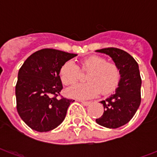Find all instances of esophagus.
<instances>
[{
	"label": "esophagus",
	"mask_w": 157,
	"mask_h": 157,
	"mask_svg": "<svg viewBox=\"0 0 157 157\" xmlns=\"http://www.w3.org/2000/svg\"><path fill=\"white\" fill-rule=\"evenodd\" d=\"M82 104H83L84 106H89L91 104V102H84V101H81Z\"/></svg>",
	"instance_id": "34e87169"
}]
</instances>
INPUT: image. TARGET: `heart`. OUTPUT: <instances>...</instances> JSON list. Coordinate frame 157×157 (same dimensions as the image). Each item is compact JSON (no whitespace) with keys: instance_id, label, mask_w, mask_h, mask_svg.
<instances>
[{"instance_id":"1","label":"heart","mask_w":157,"mask_h":157,"mask_svg":"<svg viewBox=\"0 0 157 157\" xmlns=\"http://www.w3.org/2000/svg\"><path fill=\"white\" fill-rule=\"evenodd\" d=\"M79 69L87 72L86 83L77 84L66 90V95L76 99H88L100 93L108 95L118 86L120 81V71L113 62H106L101 56L92 55L82 59ZM59 75L64 85L69 86L77 82L80 76L78 67L71 60L65 62L60 66Z\"/></svg>"}]
</instances>
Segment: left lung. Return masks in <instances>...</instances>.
I'll list each match as a JSON object with an SVG mask.
<instances>
[{"label":"left lung","instance_id":"left-lung-1","mask_svg":"<svg viewBox=\"0 0 157 157\" xmlns=\"http://www.w3.org/2000/svg\"><path fill=\"white\" fill-rule=\"evenodd\" d=\"M111 57L120 71V81L113 94L101 101L103 114L96 122L109 128H117L130 121L140 105L141 78L137 62L127 52L116 48L96 50Z\"/></svg>","mask_w":157,"mask_h":157}]
</instances>
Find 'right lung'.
Returning <instances> with one entry per match:
<instances>
[{"mask_svg":"<svg viewBox=\"0 0 157 157\" xmlns=\"http://www.w3.org/2000/svg\"><path fill=\"white\" fill-rule=\"evenodd\" d=\"M53 48H44L26 59L17 75V109L29 127L39 132L50 131L64 121L74 100L56 98L63 88L59 75L65 62L76 56Z\"/></svg>","mask_w":157,"mask_h":157,"instance_id":"obj_1","label":"right lung"}]
</instances>
